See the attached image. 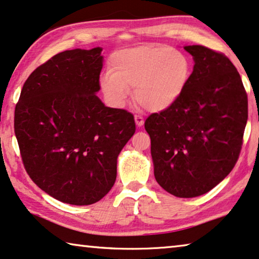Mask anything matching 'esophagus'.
<instances>
[{
  "mask_svg": "<svg viewBox=\"0 0 259 259\" xmlns=\"http://www.w3.org/2000/svg\"><path fill=\"white\" fill-rule=\"evenodd\" d=\"M135 122H136V124L138 126H142L143 124H144V118L140 116V115H135Z\"/></svg>",
  "mask_w": 259,
  "mask_h": 259,
  "instance_id": "1",
  "label": "esophagus"
}]
</instances>
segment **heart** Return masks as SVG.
Wrapping results in <instances>:
<instances>
[{
    "mask_svg": "<svg viewBox=\"0 0 259 259\" xmlns=\"http://www.w3.org/2000/svg\"><path fill=\"white\" fill-rule=\"evenodd\" d=\"M109 68L100 81L108 100L121 106L136 88L137 102L151 111L176 103L191 74L187 58L166 45L121 50L110 57Z\"/></svg>",
    "mask_w": 259,
    "mask_h": 259,
    "instance_id": "1",
    "label": "heart"
}]
</instances>
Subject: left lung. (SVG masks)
Segmentation results:
<instances>
[{
    "label": "left lung",
    "instance_id": "obj_1",
    "mask_svg": "<svg viewBox=\"0 0 259 259\" xmlns=\"http://www.w3.org/2000/svg\"><path fill=\"white\" fill-rule=\"evenodd\" d=\"M185 50L195 64L183 94L144 126L157 183L178 198H194L213 190L236 164L248 95L228 57L202 45Z\"/></svg>",
    "mask_w": 259,
    "mask_h": 259
}]
</instances>
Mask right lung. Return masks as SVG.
I'll list each match as a JSON object with an SVG mask.
<instances>
[{
	"instance_id": "add662e5",
	"label": "right lung",
	"mask_w": 259,
	"mask_h": 259,
	"mask_svg": "<svg viewBox=\"0 0 259 259\" xmlns=\"http://www.w3.org/2000/svg\"><path fill=\"white\" fill-rule=\"evenodd\" d=\"M102 49L69 50L29 75L14 128L25 171L61 202L87 206L114 186L117 157L136 130L134 115L106 107L100 91Z\"/></svg>"
}]
</instances>
